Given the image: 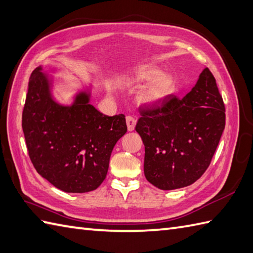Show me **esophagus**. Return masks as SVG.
<instances>
[{"instance_id":"34e87169","label":"esophagus","mask_w":253,"mask_h":253,"mask_svg":"<svg viewBox=\"0 0 253 253\" xmlns=\"http://www.w3.org/2000/svg\"><path fill=\"white\" fill-rule=\"evenodd\" d=\"M136 125V120L134 119L133 117L131 116H127L126 117V126H127V130L128 131H133L134 127H135Z\"/></svg>"}]
</instances>
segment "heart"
Instances as JSON below:
<instances>
[{
  "instance_id": "heart-1",
  "label": "heart",
  "mask_w": 253,
  "mask_h": 253,
  "mask_svg": "<svg viewBox=\"0 0 253 253\" xmlns=\"http://www.w3.org/2000/svg\"><path fill=\"white\" fill-rule=\"evenodd\" d=\"M126 81L136 86L146 85L137 95L138 104L146 107L158 106L176 90L174 77L152 65L141 66L133 71Z\"/></svg>"
}]
</instances>
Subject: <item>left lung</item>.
Returning <instances> with one entry per match:
<instances>
[{"mask_svg": "<svg viewBox=\"0 0 253 253\" xmlns=\"http://www.w3.org/2000/svg\"><path fill=\"white\" fill-rule=\"evenodd\" d=\"M135 130L145 146L144 174L162 190L192 184L210 166L225 128V106L205 68L183 98L141 109Z\"/></svg>", "mask_w": 253, "mask_h": 253, "instance_id": "left-lung-1", "label": "left lung"}]
</instances>
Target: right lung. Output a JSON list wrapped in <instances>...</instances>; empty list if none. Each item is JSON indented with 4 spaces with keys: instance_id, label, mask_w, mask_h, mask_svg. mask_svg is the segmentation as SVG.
I'll return each mask as SVG.
<instances>
[{
    "instance_id": "right-lung-1",
    "label": "right lung",
    "mask_w": 253,
    "mask_h": 253,
    "mask_svg": "<svg viewBox=\"0 0 253 253\" xmlns=\"http://www.w3.org/2000/svg\"><path fill=\"white\" fill-rule=\"evenodd\" d=\"M52 79L41 66L30 75L22 126L28 154L41 177L62 191L85 193L104 181L116 143L127 127L125 115L106 116L90 105V89L70 106L55 101Z\"/></svg>"
}]
</instances>
